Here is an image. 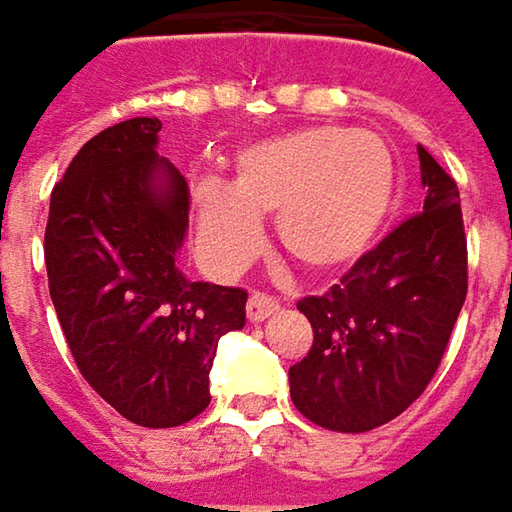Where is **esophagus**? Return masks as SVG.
<instances>
[{
    "label": "esophagus",
    "mask_w": 512,
    "mask_h": 512,
    "mask_svg": "<svg viewBox=\"0 0 512 512\" xmlns=\"http://www.w3.org/2000/svg\"><path fill=\"white\" fill-rule=\"evenodd\" d=\"M280 309V303L269 297V294H252L249 297V303H246V317H249V323H263L266 317H272L274 311Z\"/></svg>",
    "instance_id": "34e87169"
}]
</instances>
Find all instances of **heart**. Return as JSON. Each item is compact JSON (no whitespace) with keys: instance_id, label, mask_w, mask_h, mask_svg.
Returning a JSON list of instances; mask_svg holds the SVG:
<instances>
[{"instance_id":"obj_1","label":"heart","mask_w":512,"mask_h":512,"mask_svg":"<svg viewBox=\"0 0 512 512\" xmlns=\"http://www.w3.org/2000/svg\"><path fill=\"white\" fill-rule=\"evenodd\" d=\"M394 158L374 135L311 127L240 147L229 186L198 181L192 206L206 263L235 272L257 252L260 221L309 274H340L377 243L394 206Z\"/></svg>"}]
</instances>
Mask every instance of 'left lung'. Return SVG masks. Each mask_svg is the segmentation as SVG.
<instances>
[{"label": "left lung", "instance_id": "obj_1", "mask_svg": "<svg viewBox=\"0 0 512 512\" xmlns=\"http://www.w3.org/2000/svg\"><path fill=\"white\" fill-rule=\"evenodd\" d=\"M422 215L397 226L323 297L297 309L314 345L289 368L291 402L314 425L365 433L391 422L436 374L467 294L459 189L425 147Z\"/></svg>", "mask_w": 512, "mask_h": 512}]
</instances>
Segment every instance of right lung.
Instances as JSON below:
<instances>
[{"label": "right lung", "mask_w": 512, "mask_h": 512, "mask_svg": "<svg viewBox=\"0 0 512 512\" xmlns=\"http://www.w3.org/2000/svg\"><path fill=\"white\" fill-rule=\"evenodd\" d=\"M158 118L90 138L50 195V300L81 377L141 428L206 411L218 340L246 326V291L189 280L178 252L189 186L158 155Z\"/></svg>", "instance_id": "obj_1"}]
</instances>
